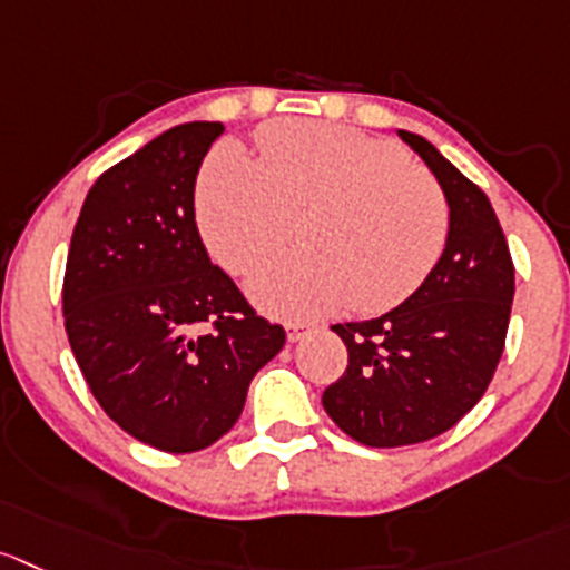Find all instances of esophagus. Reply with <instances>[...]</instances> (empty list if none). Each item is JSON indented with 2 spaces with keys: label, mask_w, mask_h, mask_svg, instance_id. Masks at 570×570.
<instances>
[{
  "label": "esophagus",
  "mask_w": 570,
  "mask_h": 570,
  "mask_svg": "<svg viewBox=\"0 0 570 570\" xmlns=\"http://www.w3.org/2000/svg\"><path fill=\"white\" fill-rule=\"evenodd\" d=\"M311 324H305V322H291L288 324V341H291V344H296V341H302V338H305V335L307 333H311Z\"/></svg>",
  "instance_id": "obj_1"
}]
</instances>
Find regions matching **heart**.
Instances as JSON below:
<instances>
[{
	"instance_id": "1",
	"label": "heart",
	"mask_w": 570,
	"mask_h": 570,
	"mask_svg": "<svg viewBox=\"0 0 570 570\" xmlns=\"http://www.w3.org/2000/svg\"><path fill=\"white\" fill-rule=\"evenodd\" d=\"M195 215L204 246L232 274L274 257L296 220L305 252L248 279L274 316L394 307L431 274L451 224L439 184L403 150L311 119L265 128L257 161L218 145L198 176Z\"/></svg>"
}]
</instances>
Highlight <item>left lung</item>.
Here are the masks:
<instances>
[{
	"mask_svg": "<svg viewBox=\"0 0 570 570\" xmlns=\"http://www.w3.org/2000/svg\"><path fill=\"white\" fill-rule=\"evenodd\" d=\"M397 134L436 176L451 224L442 257L403 305L333 327L350 363L322 405L370 448L428 442L479 403L501 361L514 296V265L490 198L420 134Z\"/></svg>",
	"mask_w": 570,
	"mask_h": 570,
	"instance_id": "8db88e82",
	"label": "left lung"
}]
</instances>
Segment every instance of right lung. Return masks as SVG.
I'll use <instances>...</instances> for the list:
<instances>
[{"label":"right lung","mask_w":570,"mask_h":570,"mask_svg":"<svg viewBox=\"0 0 570 570\" xmlns=\"http://www.w3.org/2000/svg\"><path fill=\"white\" fill-rule=\"evenodd\" d=\"M220 134V122H184L102 173L63 274L69 346L91 394L122 431L165 453L218 442L285 344V330L213 265L195 226V176Z\"/></svg>","instance_id":"add662e5"}]
</instances>
